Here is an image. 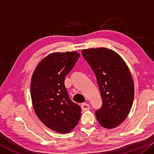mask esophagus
Instances as JSON below:
<instances>
[{
  "label": "esophagus",
  "instance_id": "34e87169",
  "mask_svg": "<svg viewBox=\"0 0 154 154\" xmlns=\"http://www.w3.org/2000/svg\"><path fill=\"white\" fill-rule=\"evenodd\" d=\"M82 110L84 111V112L89 110V109H90V105L88 104V103H83V104L82 105Z\"/></svg>",
  "mask_w": 154,
  "mask_h": 154
}]
</instances>
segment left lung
<instances>
[{
    "mask_svg": "<svg viewBox=\"0 0 154 154\" xmlns=\"http://www.w3.org/2000/svg\"><path fill=\"white\" fill-rule=\"evenodd\" d=\"M82 53L96 75L103 99L102 107L96 111L97 121L105 128H115L125 120L133 103L134 86L130 69L109 48H88Z\"/></svg>",
    "mask_w": 154,
    "mask_h": 154,
    "instance_id": "left-lung-1",
    "label": "left lung"
}]
</instances>
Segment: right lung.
Instances as JSON below:
<instances>
[{
  "mask_svg": "<svg viewBox=\"0 0 154 154\" xmlns=\"http://www.w3.org/2000/svg\"><path fill=\"white\" fill-rule=\"evenodd\" d=\"M79 57L76 51L51 53L41 60L31 77L34 111L43 124L58 133L70 132L81 116V108L70 99L64 85L65 77Z\"/></svg>",
  "mask_w": 154,
  "mask_h": 154,
  "instance_id": "1",
  "label": "right lung"
}]
</instances>
